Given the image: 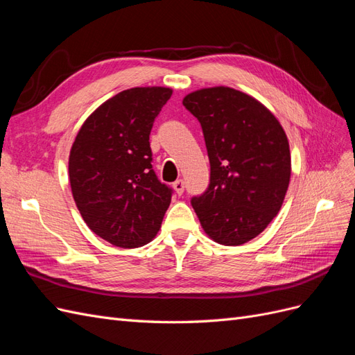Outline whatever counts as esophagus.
<instances>
[{"instance_id": "1", "label": "esophagus", "mask_w": 355, "mask_h": 355, "mask_svg": "<svg viewBox=\"0 0 355 355\" xmlns=\"http://www.w3.org/2000/svg\"><path fill=\"white\" fill-rule=\"evenodd\" d=\"M173 188H175L178 196H182V194H184V191H185V182L182 179H178L176 182H173Z\"/></svg>"}]
</instances>
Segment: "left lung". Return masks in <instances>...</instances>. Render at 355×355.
<instances>
[{
	"mask_svg": "<svg viewBox=\"0 0 355 355\" xmlns=\"http://www.w3.org/2000/svg\"><path fill=\"white\" fill-rule=\"evenodd\" d=\"M184 106L201 124L210 182L191 198L201 227L223 245L259 235L280 211L290 180L287 136L252 96L230 87L189 93Z\"/></svg>",
	"mask_w": 355,
	"mask_h": 355,
	"instance_id": "left-lung-1",
	"label": "left lung"
}]
</instances>
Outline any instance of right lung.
Returning a JSON list of instances; mask_svg holds the SVG:
<instances>
[{
  "label": "right lung",
  "instance_id": "1",
  "mask_svg": "<svg viewBox=\"0 0 355 355\" xmlns=\"http://www.w3.org/2000/svg\"><path fill=\"white\" fill-rule=\"evenodd\" d=\"M170 96L166 87L115 94L85 120L72 145L73 200L87 227L116 247L148 244L170 206L173 189L157 178L149 145Z\"/></svg>",
  "mask_w": 355,
  "mask_h": 355
}]
</instances>
